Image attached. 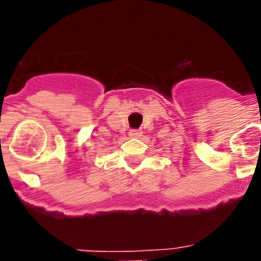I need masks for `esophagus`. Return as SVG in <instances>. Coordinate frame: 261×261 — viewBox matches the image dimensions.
I'll list each match as a JSON object with an SVG mask.
<instances>
[{"label": "esophagus", "mask_w": 261, "mask_h": 261, "mask_svg": "<svg viewBox=\"0 0 261 261\" xmlns=\"http://www.w3.org/2000/svg\"><path fill=\"white\" fill-rule=\"evenodd\" d=\"M128 135H130V138L138 139V138H140V136H141V131H139V130H131Z\"/></svg>", "instance_id": "1"}]
</instances>
